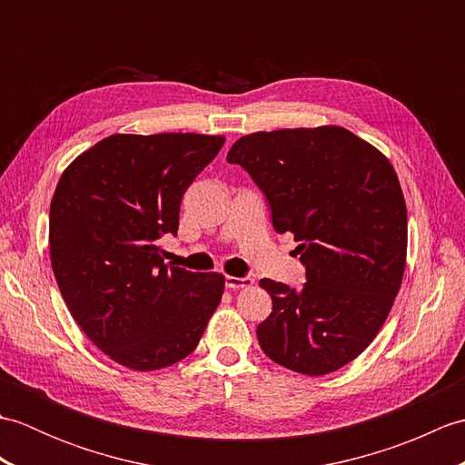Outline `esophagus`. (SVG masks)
<instances>
[{
  "label": "esophagus",
  "mask_w": 465,
  "mask_h": 465,
  "mask_svg": "<svg viewBox=\"0 0 465 465\" xmlns=\"http://www.w3.org/2000/svg\"><path fill=\"white\" fill-rule=\"evenodd\" d=\"M252 285H253L252 278H235V275H225V288H230V290L252 288Z\"/></svg>",
  "instance_id": "34e87169"
}]
</instances>
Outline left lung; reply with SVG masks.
<instances>
[{
	"label": "left lung",
	"instance_id": "left-lung-1",
	"mask_svg": "<svg viewBox=\"0 0 465 465\" xmlns=\"http://www.w3.org/2000/svg\"><path fill=\"white\" fill-rule=\"evenodd\" d=\"M260 185L278 233L290 232L305 265L303 290L260 285L273 308L258 341L275 363L325 375L358 358L400 292L408 210L388 157L340 125L255 132L227 152Z\"/></svg>",
	"mask_w": 465,
	"mask_h": 465
}]
</instances>
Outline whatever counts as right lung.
<instances>
[{
	"instance_id": "obj_1",
	"label": "right lung",
	"mask_w": 465,
	"mask_h": 465,
	"mask_svg": "<svg viewBox=\"0 0 465 465\" xmlns=\"http://www.w3.org/2000/svg\"><path fill=\"white\" fill-rule=\"evenodd\" d=\"M225 142L203 134H114L65 167L49 205V258L74 320L134 371L187 358L222 302V273L167 268L187 187Z\"/></svg>"
}]
</instances>
